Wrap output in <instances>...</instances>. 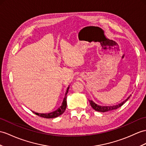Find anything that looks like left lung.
<instances>
[{"label": "left lung", "mask_w": 146, "mask_h": 146, "mask_svg": "<svg viewBox=\"0 0 146 146\" xmlns=\"http://www.w3.org/2000/svg\"><path fill=\"white\" fill-rule=\"evenodd\" d=\"M131 96V95H130ZM130 97H129L127 98L126 100H124V102H123L122 103H121L120 104L117 105H115V106H99L97 104H95V103L92 101V100H89L90 104L91 105V106L93 108L95 111H97L99 112H106V111H111V110H116L117 108H118L119 107H121L124 103H125L128 99Z\"/></svg>", "instance_id": "left-lung-1"}]
</instances>
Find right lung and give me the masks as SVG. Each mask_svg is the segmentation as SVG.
<instances>
[{"mask_svg": "<svg viewBox=\"0 0 146 146\" xmlns=\"http://www.w3.org/2000/svg\"><path fill=\"white\" fill-rule=\"evenodd\" d=\"M68 90H69V87L67 88V89L66 90V93L65 95V97L64 98V100L62 104V105L60 106V108H59L58 110H56V111L49 113H35L34 111L33 113H35V115H36L40 117H42V118H56L60 115H61L62 113L64 112V111L66 110V106H67V101H66V98L67 96L66 95L67 94V92H68Z\"/></svg>", "mask_w": 146, "mask_h": 146, "instance_id": "obj_1", "label": "right lung"}]
</instances>
